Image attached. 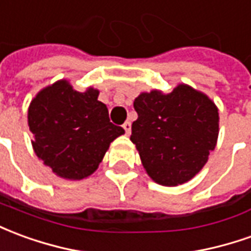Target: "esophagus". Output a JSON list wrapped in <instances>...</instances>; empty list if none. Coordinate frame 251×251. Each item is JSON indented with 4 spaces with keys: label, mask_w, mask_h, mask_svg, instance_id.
<instances>
[{
    "label": "esophagus",
    "mask_w": 251,
    "mask_h": 251,
    "mask_svg": "<svg viewBox=\"0 0 251 251\" xmlns=\"http://www.w3.org/2000/svg\"><path fill=\"white\" fill-rule=\"evenodd\" d=\"M123 128L126 131V134L129 135V132H131V122L124 123V124H123Z\"/></svg>",
    "instance_id": "esophagus-1"
}]
</instances>
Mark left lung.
I'll return each instance as SVG.
<instances>
[{
  "mask_svg": "<svg viewBox=\"0 0 251 251\" xmlns=\"http://www.w3.org/2000/svg\"><path fill=\"white\" fill-rule=\"evenodd\" d=\"M131 142L147 174L165 186L192 179L207 163L219 135L218 108L208 96L185 83L173 92L140 93Z\"/></svg>",
  "mask_w": 251,
  "mask_h": 251,
  "instance_id": "8db88e82",
  "label": "left lung"
}]
</instances>
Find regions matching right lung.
<instances>
[{
  "label": "right lung",
  "mask_w": 251,
  "mask_h": 251,
  "mask_svg": "<svg viewBox=\"0 0 251 251\" xmlns=\"http://www.w3.org/2000/svg\"><path fill=\"white\" fill-rule=\"evenodd\" d=\"M93 88L77 92L66 79L42 89L28 108L33 150L46 166L66 179L96 172L111 142L124 129L109 122L108 108Z\"/></svg>",
  "instance_id": "add662e5"
}]
</instances>
